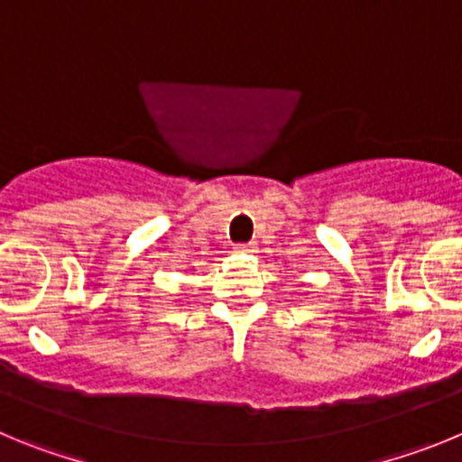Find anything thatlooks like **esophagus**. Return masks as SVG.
Listing matches in <instances>:
<instances>
[{
    "label": "esophagus",
    "instance_id": "34e87169",
    "mask_svg": "<svg viewBox=\"0 0 462 462\" xmlns=\"http://www.w3.org/2000/svg\"><path fill=\"white\" fill-rule=\"evenodd\" d=\"M236 253H255V244H236Z\"/></svg>",
    "mask_w": 462,
    "mask_h": 462
}]
</instances>
